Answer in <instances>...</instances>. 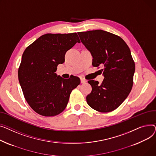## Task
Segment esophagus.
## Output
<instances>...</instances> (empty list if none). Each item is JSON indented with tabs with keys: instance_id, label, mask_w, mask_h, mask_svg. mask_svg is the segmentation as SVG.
<instances>
[{
	"instance_id": "obj_1",
	"label": "esophagus",
	"mask_w": 156,
	"mask_h": 156,
	"mask_svg": "<svg viewBox=\"0 0 156 156\" xmlns=\"http://www.w3.org/2000/svg\"><path fill=\"white\" fill-rule=\"evenodd\" d=\"M87 82V80L84 78H80V82L82 84H84Z\"/></svg>"
}]
</instances>
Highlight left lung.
Listing matches in <instances>:
<instances>
[{"label": "left lung", "instance_id": "8db88e82", "mask_svg": "<svg viewBox=\"0 0 156 156\" xmlns=\"http://www.w3.org/2000/svg\"><path fill=\"white\" fill-rule=\"evenodd\" d=\"M81 42L93 56V66L104 67L105 78L88 80L92 91L86 97L88 105L101 113L111 112L129 96L133 84L135 62L125 41L116 34L97 30L77 33Z\"/></svg>", "mask_w": 156, "mask_h": 156}]
</instances>
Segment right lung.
Returning a JSON list of instances; mask_svg holds the SVG:
<instances>
[{
	"mask_svg": "<svg viewBox=\"0 0 156 156\" xmlns=\"http://www.w3.org/2000/svg\"><path fill=\"white\" fill-rule=\"evenodd\" d=\"M80 42L76 33H47L24 50L18 79L26 101L36 113L53 116L66 109L72 90L80 80L74 76L63 79L55 72L65 62L66 52Z\"/></svg>",
	"mask_w": 156,
	"mask_h": 156,
	"instance_id": "1",
	"label": "right lung"
}]
</instances>
